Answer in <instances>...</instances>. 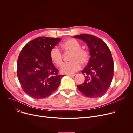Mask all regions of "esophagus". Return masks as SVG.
<instances>
[{"label":"esophagus","instance_id":"esophagus-1","mask_svg":"<svg viewBox=\"0 0 133 133\" xmlns=\"http://www.w3.org/2000/svg\"><path fill=\"white\" fill-rule=\"evenodd\" d=\"M76 74H67L68 76H70V77H74L75 76Z\"/></svg>","mask_w":133,"mask_h":133}]
</instances>
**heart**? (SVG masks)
<instances>
[{
  "label": "heart",
  "instance_id": "b5f03b06",
  "mask_svg": "<svg viewBox=\"0 0 133 133\" xmlns=\"http://www.w3.org/2000/svg\"><path fill=\"white\" fill-rule=\"evenodd\" d=\"M62 48L66 52H71L70 57L71 62L64 63L61 67V72L64 74H72L79 70L82 65L86 64L89 59V54L87 50L81 48V44L75 39H68L62 45ZM51 61L57 66H60L63 60L62 51L57 48L54 47L50 51Z\"/></svg>",
  "mask_w": 133,
  "mask_h": 133
}]
</instances>
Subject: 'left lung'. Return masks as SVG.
I'll return each mask as SVG.
<instances>
[{"instance_id": "8db88e82", "label": "left lung", "mask_w": 133, "mask_h": 133, "mask_svg": "<svg viewBox=\"0 0 133 133\" xmlns=\"http://www.w3.org/2000/svg\"><path fill=\"white\" fill-rule=\"evenodd\" d=\"M74 37L87 44L90 55L88 65L81 71L85 75V82L77 88L88 97H101L108 89L113 78L114 62L111 52L105 43L96 36L81 34Z\"/></svg>"}]
</instances>
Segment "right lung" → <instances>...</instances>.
<instances>
[{"instance_id": "add662e5", "label": "right lung", "mask_w": 133, "mask_h": 133, "mask_svg": "<svg viewBox=\"0 0 133 133\" xmlns=\"http://www.w3.org/2000/svg\"><path fill=\"white\" fill-rule=\"evenodd\" d=\"M61 39L37 38L27 44L19 55L17 76L24 91L32 98L48 97L60 84L63 75L52 64L50 51Z\"/></svg>"}]
</instances>
